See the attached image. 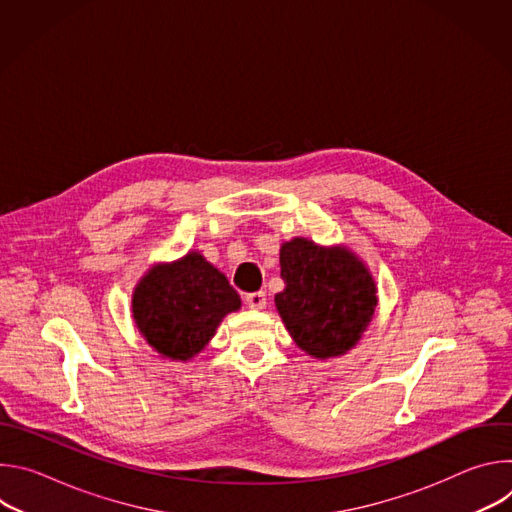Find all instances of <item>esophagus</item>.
Segmentation results:
<instances>
[{
    "instance_id": "obj_1",
    "label": "esophagus",
    "mask_w": 512,
    "mask_h": 512,
    "mask_svg": "<svg viewBox=\"0 0 512 512\" xmlns=\"http://www.w3.org/2000/svg\"><path fill=\"white\" fill-rule=\"evenodd\" d=\"M245 302L249 304V308H251V310H263V308H265V304H267L265 291H253V294H247Z\"/></svg>"
}]
</instances>
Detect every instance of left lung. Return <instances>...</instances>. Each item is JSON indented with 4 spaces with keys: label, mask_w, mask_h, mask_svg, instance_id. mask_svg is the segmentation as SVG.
I'll use <instances>...</instances> for the list:
<instances>
[{
    "label": "left lung",
    "mask_w": 512,
    "mask_h": 512,
    "mask_svg": "<svg viewBox=\"0 0 512 512\" xmlns=\"http://www.w3.org/2000/svg\"><path fill=\"white\" fill-rule=\"evenodd\" d=\"M285 289L275 308L298 348L328 360L352 350L373 322L377 281L350 247L318 245L306 237L279 249Z\"/></svg>",
    "instance_id": "obj_1"
}]
</instances>
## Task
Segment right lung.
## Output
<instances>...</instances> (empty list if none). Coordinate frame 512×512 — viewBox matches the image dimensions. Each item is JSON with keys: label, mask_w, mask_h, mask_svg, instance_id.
<instances>
[{"label": "right lung", "mask_w": 512, "mask_h": 512, "mask_svg": "<svg viewBox=\"0 0 512 512\" xmlns=\"http://www.w3.org/2000/svg\"><path fill=\"white\" fill-rule=\"evenodd\" d=\"M237 310L239 294L200 251L154 263L131 294L137 332L162 358L176 362L202 352L225 316Z\"/></svg>", "instance_id": "obj_1"}]
</instances>
